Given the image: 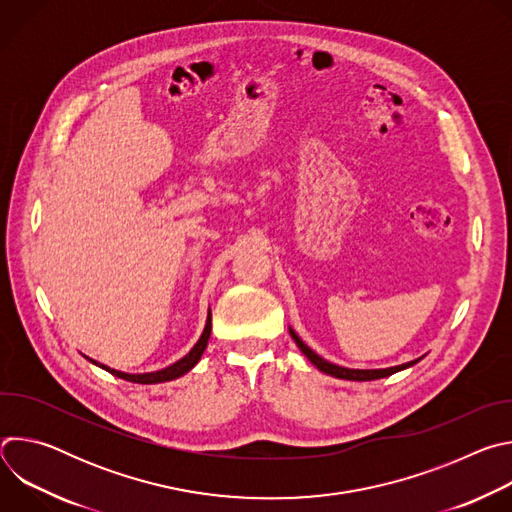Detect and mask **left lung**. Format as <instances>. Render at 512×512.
I'll use <instances>...</instances> for the list:
<instances>
[{"label": "left lung", "instance_id": "left-lung-1", "mask_svg": "<svg viewBox=\"0 0 512 512\" xmlns=\"http://www.w3.org/2000/svg\"><path fill=\"white\" fill-rule=\"evenodd\" d=\"M289 334H291V338L296 340L298 348L308 356V360L314 364L316 369H320L322 373H326V375H330V377L344 379V381H375V379H383V377H389V375L399 373V371H403V369H409V367H413L415 362L421 360V358H417V360L399 364V367H389V369H346V367H340V364H334V362L322 358L320 354H316V352L294 332V328H289Z\"/></svg>", "mask_w": 512, "mask_h": 512}]
</instances>
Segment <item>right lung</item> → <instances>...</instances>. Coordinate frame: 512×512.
<instances>
[{"mask_svg":"<svg viewBox=\"0 0 512 512\" xmlns=\"http://www.w3.org/2000/svg\"><path fill=\"white\" fill-rule=\"evenodd\" d=\"M210 328H212V320H210V310H208V318H206V324H204V330L198 338V342L192 346V350L182 356L180 360H176L174 364H170V367L162 369V371H154V373H141V375H129V373H121V371H115V369H109L107 364H101L97 360H91L89 356H85L87 360H91L93 364H97V367H101L103 371L111 373L113 377H119L123 381H131V383H139V385H156V383H166V381H174L182 375H186L188 371H192L196 367V362L200 360L202 352L206 350V344H208V338H210Z\"/></svg>","mask_w":512,"mask_h":512,"instance_id":"right-lung-1","label":"right lung"}]
</instances>
